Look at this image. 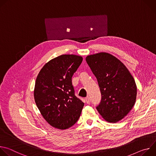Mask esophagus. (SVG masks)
<instances>
[{
  "instance_id": "34e87169",
  "label": "esophagus",
  "mask_w": 156,
  "mask_h": 156,
  "mask_svg": "<svg viewBox=\"0 0 156 156\" xmlns=\"http://www.w3.org/2000/svg\"><path fill=\"white\" fill-rule=\"evenodd\" d=\"M85 101H86V102L87 104H90V98H89V97L86 98V99H85Z\"/></svg>"
}]
</instances>
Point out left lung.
Masks as SVG:
<instances>
[{
  "instance_id": "1",
  "label": "left lung",
  "mask_w": 156,
  "mask_h": 156,
  "mask_svg": "<svg viewBox=\"0 0 156 156\" xmlns=\"http://www.w3.org/2000/svg\"><path fill=\"white\" fill-rule=\"evenodd\" d=\"M86 61L97 78L102 99L96 107L109 123L122 120L134 106L137 95L135 81L125 65L107 52L87 55Z\"/></svg>"
}]
</instances>
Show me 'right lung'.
Listing matches in <instances>:
<instances>
[{
    "label": "right lung",
    "mask_w": 156,
    "mask_h": 156,
    "mask_svg": "<svg viewBox=\"0 0 156 156\" xmlns=\"http://www.w3.org/2000/svg\"><path fill=\"white\" fill-rule=\"evenodd\" d=\"M81 56L65 54L43 66L34 86V98L42 117L52 126L65 129L78 120L84 103L75 96L72 78Z\"/></svg>",
    "instance_id": "right-lung-1"
}]
</instances>
